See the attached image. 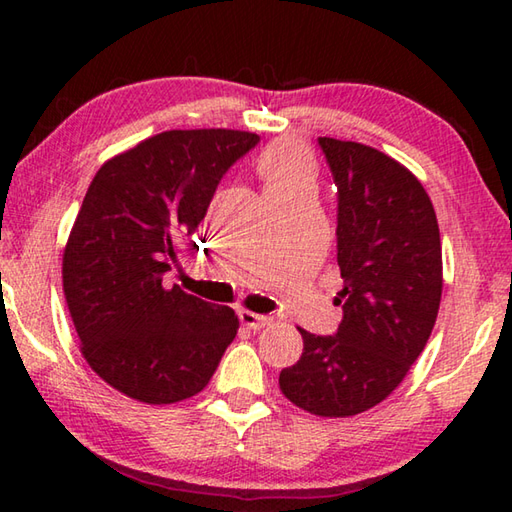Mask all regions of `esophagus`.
Wrapping results in <instances>:
<instances>
[{"label":"esophagus","instance_id":"esophagus-1","mask_svg":"<svg viewBox=\"0 0 512 512\" xmlns=\"http://www.w3.org/2000/svg\"><path fill=\"white\" fill-rule=\"evenodd\" d=\"M239 320L241 323H244L246 327H250V329H262V327H266V325H271V318L268 316H262V314H255V311H248V309H241L239 311Z\"/></svg>","mask_w":512,"mask_h":512}]
</instances>
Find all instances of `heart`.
Instances as JSON below:
<instances>
[{
	"mask_svg": "<svg viewBox=\"0 0 512 512\" xmlns=\"http://www.w3.org/2000/svg\"><path fill=\"white\" fill-rule=\"evenodd\" d=\"M257 171L266 192H282L293 187H314L316 164L300 142H277L259 155Z\"/></svg>",
	"mask_w": 512,
	"mask_h": 512,
	"instance_id": "heart-1",
	"label": "heart"
}]
</instances>
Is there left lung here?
<instances>
[{"mask_svg": "<svg viewBox=\"0 0 512 512\" xmlns=\"http://www.w3.org/2000/svg\"><path fill=\"white\" fill-rule=\"evenodd\" d=\"M318 144L339 192L343 320L334 336L298 327L305 348L280 372V388L302 411L348 418L384 402L427 345L443 293V248L431 198L404 164L359 142Z\"/></svg>", "mask_w": 512, "mask_h": 512, "instance_id": "left-lung-1", "label": "left lung"}]
</instances>
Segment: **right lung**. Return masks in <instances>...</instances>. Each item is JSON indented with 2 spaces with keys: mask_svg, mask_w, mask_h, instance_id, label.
I'll list each match as a JSON object with an SVG mask.
<instances>
[{
  "mask_svg": "<svg viewBox=\"0 0 512 512\" xmlns=\"http://www.w3.org/2000/svg\"><path fill=\"white\" fill-rule=\"evenodd\" d=\"M257 142L228 128L164 131L92 178L65 246L63 291L85 361L119 393L144 404L187 400L235 341V311L162 280L223 173Z\"/></svg>",
  "mask_w": 512,
  "mask_h": 512,
  "instance_id": "add662e5",
  "label": "right lung"
}]
</instances>
